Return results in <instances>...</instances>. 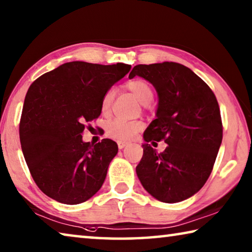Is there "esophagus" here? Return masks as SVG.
I'll return each mask as SVG.
<instances>
[{"label": "esophagus", "mask_w": 252, "mask_h": 252, "mask_svg": "<svg viewBox=\"0 0 252 252\" xmlns=\"http://www.w3.org/2000/svg\"><path fill=\"white\" fill-rule=\"evenodd\" d=\"M126 142H122V141H119L118 142V147H119V149H120V150H121V149H123V148H125V147H126Z\"/></svg>", "instance_id": "obj_1"}]
</instances>
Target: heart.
I'll return each mask as SVG.
<instances>
[{
    "label": "heart",
    "instance_id": "b5f03b06",
    "mask_svg": "<svg viewBox=\"0 0 252 252\" xmlns=\"http://www.w3.org/2000/svg\"><path fill=\"white\" fill-rule=\"evenodd\" d=\"M126 90H129L134 94L142 104H148L153 100L155 92L150 84L146 80L142 79H133L127 81L125 84ZM114 96H116V91L113 89H110L105 92V94L102 97L101 101V111L103 114L110 112L111 106H112ZM143 127V123L138 120H126V119L117 118L111 121L108 126H106V134L110 138L116 139L118 141L126 142L130 141L138 134L139 131H141Z\"/></svg>",
    "mask_w": 252,
    "mask_h": 252
}]
</instances>
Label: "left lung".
Wrapping results in <instances>:
<instances>
[{
  "mask_svg": "<svg viewBox=\"0 0 252 252\" xmlns=\"http://www.w3.org/2000/svg\"><path fill=\"white\" fill-rule=\"evenodd\" d=\"M159 96L157 119L144 131L143 156L135 171L142 186L162 202L192 197L210 177L222 141V121L215 93L189 67L176 62L135 65ZM164 141L158 154L148 142Z\"/></svg>",
  "mask_w": 252,
  "mask_h": 252,
  "instance_id": "8db88e82",
  "label": "left lung"
}]
</instances>
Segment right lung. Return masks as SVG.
Wrapping results in <instances>:
<instances>
[{
    "label": "right lung",
    "mask_w": 252,
    "mask_h": 252,
    "mask_svg": "<svg viewBox=\"0 0 252 252\" xmlns=\"http://www.w3.org/2000/svg\"><path fill=\"white\" fill-rule=\"evenodd\" d=\"M130 69L125 63L67 62L29 88L20 142L34 182L48 197L78 204L100 190L118 144L103 139L93 146L82 141V133L101 114L105 92Z\"/></svg>",
    "instance_id": "obj_1"
}]
</instances>
